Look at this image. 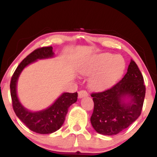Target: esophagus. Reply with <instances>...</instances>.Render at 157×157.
<instances>
[{"label": "esophagus", "mask_w": 157, "mask_h": 157, "mask_svg": "<svg viewBox=\"0 0 157 157\" xmlns=\"http://www.w3.org/2000/svg\"><path fill=\"white\" fill-rule=\"evenodd\" d=\"M88 92H87V91L85 90H82L78 92V98H79L86 97V96H88Z\"/></svg>", "instance_id": "1"}]
</instances>
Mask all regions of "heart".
Instances as JSON below:
<instances>
[{
  "mask_svg": "<svg viewBox=\"0 0 157 157\" xmlns=\"http://www.w3.org/2000/svg\"><path fill=\"white\" fill-rule=\"evenodd\" d=\"M124 69V59L120 55L101 53L94 56L83 71L87 75L93 74L90 79L93 88L105 90L114 85Z\"/></svg>",
  "mask_w": 157,
  "mask_h": 157,
  "instance_id": "heart-1",
  "label": "heart"
}]
</instances>
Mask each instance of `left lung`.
Returning <instances> with one entry per match:
<instances>
[{
	"label": "left lung",
	"instance_id": "left-lung-1",
	"mask_svg": "<svg viewBox=\"0 0 157 157\" xmlns=\"http://www.w3.org/2000/svg\"><path fill=\"white\" fill-rule=\"evenodd\" d=\"M145 90L141 71L131 60L127 73L119 82L103 92L91 94L93 128L105 136L117 135L126 129L141 114ZM126 97L130 98L127 103Z\"/></svg>",
	"mask_w": 157,
	"mask_h": 157
}]
</instances>
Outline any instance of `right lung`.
I'll return each mask as SVG.
<instances>
[{
    "label": "right lung",
    "mask_w": 157,
    "mask_h": 157,
    "mask_svg": "<svg viewBox=\"0 0 157 157\" xmlns=\"http://www.w3.org/2000/svg\"><path fill=\"white\" fill-rule=\"evenodd\" d=\"M53 56L54 52L51 46L40 48L33 50L17 67L12 76L10 85L13 107L17 117L31 131L40 134L52 133L61 128L64 124L69 107L77 101L78 93L76 92L64 93L46 109L32 112L24 107L19 101L17 95V83L21 72L27 65L37 59L50 58Z\"/></svg>",
    "instance_id": "obj_1"
}]
</instances>
